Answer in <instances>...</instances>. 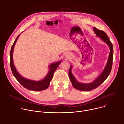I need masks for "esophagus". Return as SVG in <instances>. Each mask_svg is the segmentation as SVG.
<instances>
[{"instance_id":"34e87169","label":"esophagus","mask_w":124,"mask_h":124,"mask_svg":"<svg viewBox=\"0 0 124 124\" xmlns=\"http://www.w3.org/2000/svg\"><path fill=\"white\" fill-rule=\"evenodd\" d=\"M68 57H69L68 55H66V57H67V58H68Z\"/></svg>"}]
</instances>
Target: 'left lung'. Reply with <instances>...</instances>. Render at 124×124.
<instances>
[{"instance_id": "obj_1", "label": "left lung", "mask_w": 124, "mask_h": 124, "mask_svg": "<svg viewBox=\"0 0 124 124\" xmlns=\"http://www.w3.org/2000/svg\"><path fill=\"white\" fill-rule=\"evenodd\" d=\"M93 30L94 33L96 35V36L99 37L102 39V40H103L105 43H106L108 45L110 49V53L108 55L107 64L104 69L100 73V74L93 82H91V83H83L77 81L71 72L72 66H70V68L69 71V76L70 81L73 87L75 89L79 91H89L96 89L107 78L110 74L112 68L113 54L112 44L109 39L108 35L104 31L99 30L95 27H93Z\"/></svg>"}]
</instances>
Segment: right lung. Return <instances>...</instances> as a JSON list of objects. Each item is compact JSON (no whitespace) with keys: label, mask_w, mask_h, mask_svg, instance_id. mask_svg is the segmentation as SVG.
<instances>
[{"label":"right lung","mask_w":124,"mask_h":124,"mask_svg":"<svg viewBox=\"0 0 124 124\" xmlns=\"http://www.w3.org/2000/svg\"><path fill=\"white\" fill-rule=\"evenodd\" d=\"M20 35V34H19V35L15 40L13 45L12 46L10 52V66L12 73L16 79L26 89L35 91H40L46 90L49 87L50 85V83L53 78V75L55 70H56L58 66L60 65L62 61H60L51 64L49 66V72L42 80L39 81H34L23 77L17 71L13 61V53L14 47Z\"/></svg>","instance_id":"obj_1"}]
</instances>
